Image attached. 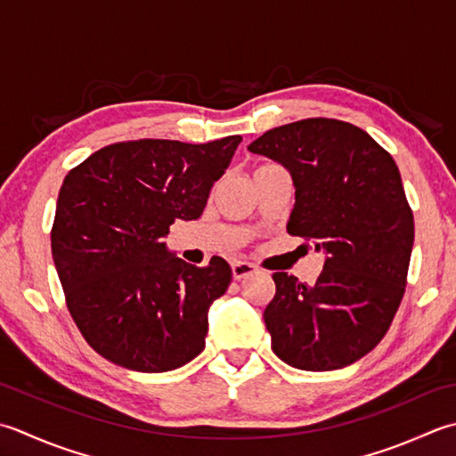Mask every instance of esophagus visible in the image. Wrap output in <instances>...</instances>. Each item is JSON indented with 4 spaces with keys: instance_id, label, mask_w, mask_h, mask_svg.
<instances>
[{
    "instance_id": "34e87169",
    "label": "esophagus",
    "mask_w": 456,
    "mask_h": 456,
    "mask_svg": "<svg viewBox=\"0 0 456 456\" xmlns=\"http://www.w3.org/2000/svg\"><path fill=\"white\" fill-rule=\"evenodd\" d=\"M231 271H233V279L240 281V279H245V276L256 273V266L253 263H247V261H233V265H231Z\"/></svg>"
}]
</instances>
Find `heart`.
<instances>
[{"label": "heart", "mask_w": 456, "mask_h": 456, "mask_svg": "<svg viewBox=\"0 0 456 456\" xmlns=\"http://www.w3.org/2000/svg\"><path fill=\"white\" fill-rule=\"evenodd\" d=\"M266 166H273V164H263V166H258L256 169H261V167H266Z\"/></svg>", "instance_id": "heart-1"}]
</instances>
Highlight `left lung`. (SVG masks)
<instances>
[{
    "mask_svg": "<svg viewBox=\"0 0 456 456\" xmlns=\"http://www.w3.org/2000/svg\"><path fill=\"white\" fill-rule=\"evenodd\" d=\"M248 150L289 169L297 187L289 233L328 255L314 284L273 274L265 308L273 352L308 371L358 362L405 294L415 221L397 164L368 132L336 118L284 124Z\"/></svg>",
    "mask_w": 456,
    "mask_h": 456,
    "instance_id": "left-lung-1",
    "label": "left lung"
}]
</instances>
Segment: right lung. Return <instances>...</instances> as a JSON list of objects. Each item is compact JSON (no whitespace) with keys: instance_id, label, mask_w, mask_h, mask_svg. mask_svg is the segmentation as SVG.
Instances as JSON below:
<instances>
[{"instance_id":"1","label":"right lung","mask_w":456,"mask_h":456,"mask_svg":"<svg viewBox=\"0 0 456 456\" xmlns=\"http://www.w3.org/2000/svg\"><path fill=\"white\" fill-rule=\"evenodd\" d=\"M240 136L208 144L130 140L104 146L61 185L51 251L67 308L88 346L126 370L182 368L205 347L208 310L231 266L166 251L175 219H198Z\"/></svg>"}]
</instances>
